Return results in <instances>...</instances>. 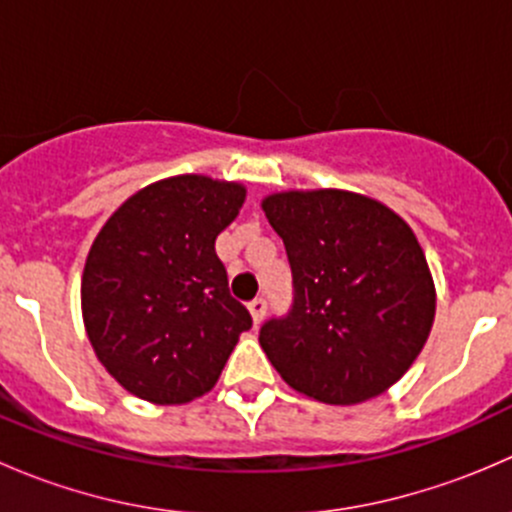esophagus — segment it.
<instances>
[{
	"mask_svg": "<svg viewBox=\"0 0 512 512\" xmlns=\"http://www.w3.org/2000/svg\"><path fill=\"white\" fill-rule=\"evenodd\" d=\"M247 309H250V314H252V322L260 324L262 319H265L267 302H265V299H262V297H255V299H252L250 304H247Z\"/></svg>",
	"mask_w": 512,
	"mask_h": 512,
	"instance_id": "1",
	"label": "esophagus"
}]
</instances>
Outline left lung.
<instances>
[{
    "label": "left lung",
    "instance_id": "8db88e82",
    "mask_svg": "<svg viewBox=\"0 0 512 512\" xmlns=\"http://www.w3.org/2000/svg\"><path fill=\"white\" fill-rule=\"evenodd\" d=\"M292 267L287 317L260 344L299 394L352 406L384 394L421 354L436 287L414 230L349 190H287L262 200Z\"/></svg>",
    "mask_w": 512,
    "mask_h": 512
}]
</instances>
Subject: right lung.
I'll return each mask as SVG.
<instances>
[{
    "label": "right lung",
    "instance_id": "right-lung-1",
    "mask_svg": "<svg viewBox=\"0 0 512 512\" xmlns=\"http://www.w3.org/2000/svg\"><path fill=\"white\" fill-rule=\"evenodd\" d=\"M245 193L240 183L175 175L131 195L96 235L81 277L86 334L138 399L175 406L208 394L252 327L215 255Z\"/></svg>",
    "mask_w": 512,
    "mask_h": 512
}]
</instances>
